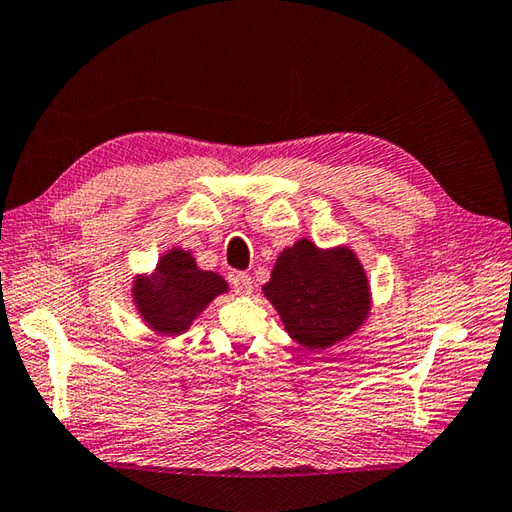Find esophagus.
<instances>
[{
	"label": "esophagus",
	"mask_w": 512,
	"mask_h": 512,
	"mask_svg": "<svg viewBox=\"0 0 512 512\" xmlns=\"http://www.w3.org/2000/svg\"><path fill=\"white\" fill-rule=\"evenodd\" d=\"M233 290L237 294H251L253 292V279L244 275V272H237V275L233 277Z\"/></svg>",
	"instance_id": "esophagus-1"
}]
</instances>
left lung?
Segmentation results:
<instances>
[{
	"label": "left lung",
	"mask_w": 512,
	"mask_h": 512,
	"mask_svg": "<svg viewBox=\"0 0 512 512\" xmlns=\"http://www.w3.org/2000/svg\"><path fill=\"white\" fill-rule=\"evenodd\" d=\"M261 290L305 349L334 347L371 314V285L349 246L320 248L303 237L283 248Z\"/></svg>",
	"instance_id": "left-lung-1"
}]
</instances>
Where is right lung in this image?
Masks as SVG:
<instances>
[{
  "mask_svg": "<svg viewBox=\"0 0 512 512\" xmlns=\"http://www.w3.org/2000/svg\"><path fill=\"white\" fill-rule=\"evenodd\" d=\"M133 303L141 320L159 336H181L216 296L229 292L218 272L200 270L185 248H170L150 275L133 281Z\"/></svg>",
  "mask_w": 512,
  "mask_h": 512,
  "instance_id": "add662e5",
  "label": "right lung"
}]
</instances>
